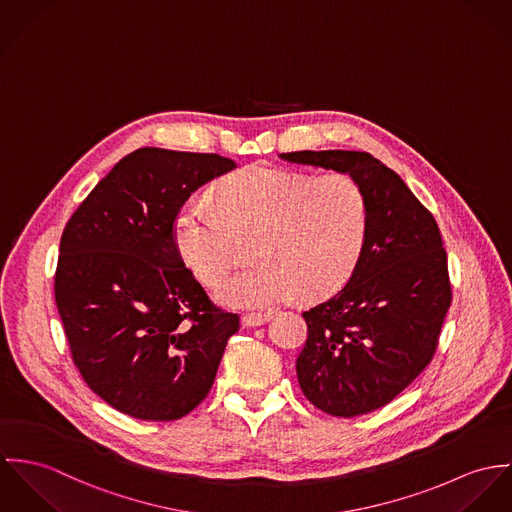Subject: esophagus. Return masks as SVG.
I'll use <instances>...</instances> for the list:
<instances>
[{"mask_svg": "<svg viewBox=\"0 0 512 512\" xmlns=\"http://www.w3.org/2000/svg\"><path fill=\"white\" fill-rule=\"evenodd\" d=\"M273 316H275V312H271V310H265V312H249V314H245V316L241 318V322H243V326L251 328V326H261V324L269 322Z\"/></svg>", "mask_w": 512, "mask_h": 512, "instance_id": "34e87169", "label": "esophagus"}]
</instances>
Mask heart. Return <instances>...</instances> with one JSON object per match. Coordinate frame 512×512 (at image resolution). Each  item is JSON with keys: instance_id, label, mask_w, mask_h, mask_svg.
Listing matches in <instances>:
<instances>
[{"instance_id": "b5f03b06", "label": "heart", "mask_w": 512, "mask_h": 512, "mask_svg": "<svg viewBox=\"0 0 512 512\" xmlns=\"http://www.w3.org/2000/svg\"><path fill=\"white\" fill-rule=\"evenodd\" d=\"M218 204L186 200L174 216L180 259L206 284L228 275L239 241L253 237L255 267L233 275L218 296L229 306L263 308L298 292L322 298L353 275L369 231V202L349 172L318 176L251 165L218 186Z\"/></svg>"}]
</instances>
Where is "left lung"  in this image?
I'll list each match as a JSON object with an SVG mask.
<instances>
[{"label":"left lung","instance_id":"obj_1","mask_svg":"<svg viewBox=\"0 0 512 512\" xmlns=\"http://www.w3.org/2000/svg\"><path fill=\"white\" fill-rule=\"evenodd\" d=\"M284 161L353 174L369 202V231L349 281L302 312L296 357L304 397L341 418L398 397L434 359L452 304L442 233L397 172L361 151H296Z\"/></svg>","mask_w":512,"mask_h":512}]
</instances>
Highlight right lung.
<instances>
[{"label":"right lung","mask_w":512,"mask_h":512,"mask_svg":"<svg viewBox=\"0 0 512 512\" xmlns=\"http://www.w3.org/2000/svg\"><path fill=\"white\" fill-rule=\"evenodd\" d=\"M233 169L216 153L137 149L62 231L55 300L70 355L123 414L169 422L192 412L239 330V316L210 300L172 239L192 192Z\"/></svg>","instance_id":"obj_1"}]
</instances>
